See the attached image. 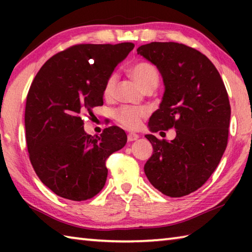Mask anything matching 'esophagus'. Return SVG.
<instances>
[{
	"instance_id": "esophagus-1",
	"label": "esophagus",
	"mask_w": 252,
	"mask_h": 252,
	"mask_svg": "<svg viewBox=\"0 0 252 252\" xmlns=\"http://www.w3.org/2000/svg\"><path fill=\"white\" fill-rule=\"evenodd\" d=\"M136 139H139V135L136 133H129L127 134V141H135Z\"/></svg>"
}]
</instances>
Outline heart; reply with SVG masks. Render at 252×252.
<instances>
[{"instance_id":"b5f03b06","label":"heart","mask_w":252,"mask_h":252,"mask_svg":"<svg viewBox=\"0 0 252 252\" xmlns=\"http://www.w3.org/2000/svg\"><path fill=\"white\" fill-rule=\"evenodd\" d=\"M129 75L134 82L146 92H151L159 83V73L155 65L148 61L135 62L129 69ZM118 81L116 72L111 73L106 78L103 87V95L111 97L114 93ZM149 116V110L144 106H121L114 112V118L122 126L129 130H135L141 126L143 119Z\"/></svg>"}]
</instances>
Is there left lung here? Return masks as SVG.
<instances>
[{
    "label": "left lung",
    "mask_w": 252,
    "mask_h": 252,
    "mask_svg": "<svg viewBox=\"0 0 252 252\" xmlns=\"http://www.w3.org/2000/svg\"><path fill=\"white\" fill-rule=\"evenodd\" d=\"M163 78V99L150 118L152 132H177L172 141L147 134L153 153L144 164L151 185L168 197L198 190L218 167L228 144L231 108L218 70L198 50L176 42L138 48Z\"/></svg>",
    "instance_id": "8db88e82"
}]
</instances>
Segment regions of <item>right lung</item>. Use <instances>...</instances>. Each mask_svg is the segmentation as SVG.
<instances>
[{
    "label": "right lung",
    "instance_id": "1",
    "mask_svg": "<svg viewBox=\"0 0 252 252\" xmlns=\"http://www.w3.org/2000/svg\"><path fill=\"white\" fill-rule=\"evenodd\" d=\"M134 48L75 44L46 61L30 87L25 139L34 171L59 197L84 201L103 189L106 159L126 143V132L109 126L87 134L83 117L103 105V87L114 67Z\"/></svg>",
    "mask_w": 252,
    "mask_h": 252
}]
</instances>
